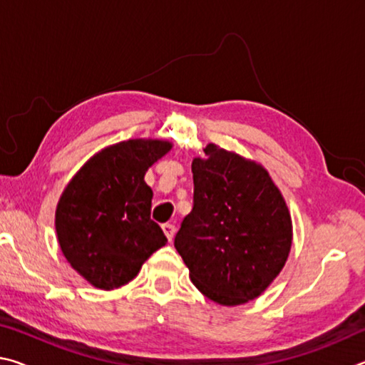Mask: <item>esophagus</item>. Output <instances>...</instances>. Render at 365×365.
I'll use <instances>...</instances> for the list:
<instances>
[{
    "mask_svg": "<svg viewBox=\"0 0 365 365\" xmlns=\"http://www.w3.org/2000/svg\"><path fill=\"white\" fill-rule=\"evenodd\" d=\"M163 232H164L165 237H168L169 242H172V240H174V235H175V227L174 225H172V224H164L163 225Z\"/></svg>",
    "mask_w": 365,
    "mask_h": 365,
    "instance_id": "34e87169",
    "label": "esophagus"
}]
</instances>
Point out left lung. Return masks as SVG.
I'll list each match as a JSON object with an SVG mask.
<instances>
[{
  "instance_id": "1",
  "label": "left lung",
  "mask_w": 365,
  "mask_h": 365,
  "mask_svg": "<svg viewBox=\"0 0 365 365\" xmlns=\"http://www.w3.org/2000/svg\"><path fill=\"white\" fill-rule=\"evenodd\" d=\"M191 163L193 209L175 250L200 292L220 306L256 299L280 274L293 242L288 206L256 160L209 143Z\"/></svg>"
}]
</instances>
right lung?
Masks as SVG:
<instances>
[{"instance_id":"right-lung-1","label":"right lung","mask_w":365,"mask_h":365,"mask_svg":"<svg viewBox=\"0 0 365 365\" xmlns=\"http://www.w3.org/2000/svg\"><path fill=\"white\" fill-rule=\"evenodd\" d=\"M172 150L168 140L135 138L103 148L67 183L56 206V235L66 261L100 289L138 275L168 243L153 222V190L145 174Z\"/></svg>"}]
</instances>
